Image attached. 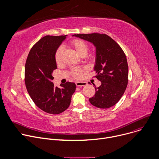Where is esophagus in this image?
<instances>
[{
    "label": "esophagus",
    "instance_id": "34e87169",
    "mask_svg": "<svg viewBox=\"0 0 159 159\" xmlns=\"http://www.w3.org/2000/svg\"><path fill=\"white\" fill-rule=\"evenodd\" d=\"M75 84L77 87H82V86L86 85L87 84V82H76Z\"/></svg>",
    "mask_w": 159,
    "mask_h": 159
}]
</instances>
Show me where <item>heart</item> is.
<instances>
[{
    "label": "heart",
    "instance_id": "obj_1",
    "mask_svg": "<svg viewBox=\"0 0 159 159\" xmlns=\"http://www.w3.org/2000/svg\"><path fill=\"white\" fill-rule=\"evenodd\" d=\"M69 46L74 48L76 52L80 56L84 57L89 50L87 44L81 39H73L69 43ZM63 55V48L59 47L55 53V60L57 64H60L61 61V57ZM83 69L80 67L74 68L70 70V74L75 79H79L82 75Z\"/></svg>",
    "mask_w": 159,
    "mask_h": 159
}]
</instances>
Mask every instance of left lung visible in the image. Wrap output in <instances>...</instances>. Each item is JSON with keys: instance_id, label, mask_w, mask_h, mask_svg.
I'll return each instance as SVG.
<instances>
[{"instance_id": "8db88e82", "label": "left lung", "mask_w": 159, "mask_h": 159, "mask_svg": "<svg viewBox=\"0 0 159 159\" xmlns=\"http://www.w3.org/2000/svg\"><path fill=\"white\" fill-rule=\"evenodd\" d=\"M72 36L91 43L96 47L94 70L101 85L98 87L94 85L96 93L89 99L90 102L102 109L115 105L123 95L128 81V65L124 52L105 34H77Z\"/></svg>"}]
</instances>
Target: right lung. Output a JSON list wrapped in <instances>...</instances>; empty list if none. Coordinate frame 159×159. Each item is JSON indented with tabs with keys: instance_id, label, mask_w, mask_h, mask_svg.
I'll return each mask as SVG.
<instances>
[{
	"instance_id": "obj_1",
	"label": "right lung",
	"mask_w": 159,
	"mask_h": 159,
	"mask_svg": "<svg viewBox=\"0 0 159 159\" xmlns=\"http://www.w3.org/2000/svg\"><path fill=\"white\" fill-rule=\"evenodd\" d=\"M67 35L46 36L31 49L25 65V84L34 104L43 111L58 115L69 107L76 85L67 82L55 87L53 71L57 69L55 53Z\"/></svg>"
}]
</instances>
